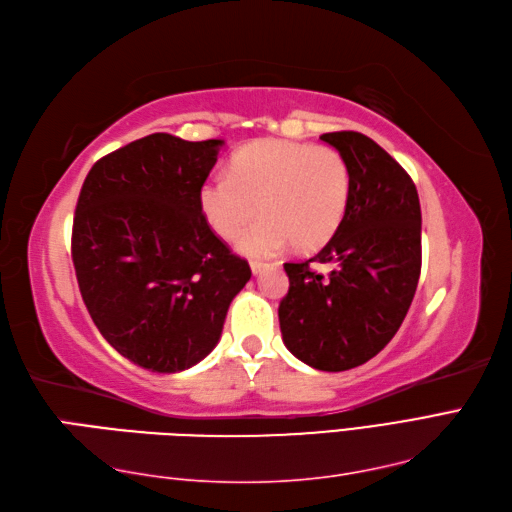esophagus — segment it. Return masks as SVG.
Masks as SVG:
<instances>
[{
    "label": "esophagus",
    "mask_w": 512,
    "mask_h": 512,
    "mask_svg": "<svg viewBox=\"0 0 512 512\" xmlns=\"http://www.w3.org/2000/svg\"><path fill=\"white\" fill-rule=\"evenodd\" d=\"M249 267H252L254 276H260V273L269 269V265L267 263H260V260H252V263H249Z\"/></svg>",
    "instance_id": "obj_1"
}]
</instances>
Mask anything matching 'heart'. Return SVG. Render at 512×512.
Wrapping results in <instances>:
<instances>
[{"mask_svg": "<svg viewBox=\"0 0 512 512\" xmlns=\"http://www.w3.org/2000/svg\"><path fill=\"white\" fill-rule=\"evenodd\" d=\"M352 193V171L341 152L326 145L258 141L243 147L228 178L204 182L199 206L221 239H236L247 256H271L293 243L315 252L341 228Z\"/></svg>", "mask_w": 512, "mask_h": 512, "instance_id": "b5f03b06", "label": "heart"}]
</instances>
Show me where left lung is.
<instances>
[{"label": "left lung", "mask_w": 512, "mask_h": 512, "mask_svg": "<svg viewBox=\"0 0 512 512\" xmlns=\"http://www.w3.org/2000/svg\"><path fill=\"white\" fill-rule=\"evenodd\" d=\"M341 152L352 193L341 228L308 260L284 263L289 293L278 317L282 341L319 371L367 363L389 343L413 302L421 271V208L400 162L360 132H328ZM332 264L330 274L309 267Z\"/></svg>", "instance_id": "left-lung-1"}]
</instances>
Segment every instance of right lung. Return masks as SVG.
<instances>
[{"mask_svg":"<svg viewBox=\"0 0 512 512\" xmlns=\"http://www.w3.org/2000/svg\"><path fill=\"white\" fill-rule=\"evenodd\" d=\"M221 145L156 132L99 158L82 184L71 234L80 293L104 339L143 369L206 358L252 278L199 206Z\"/></svg>","mask_w":512,"mask_h":512,"instance_id":"right-lung-1","label":"right lung"}]
</instances>
